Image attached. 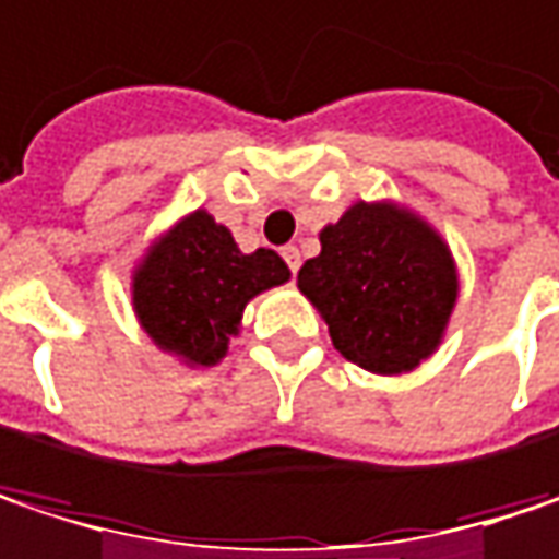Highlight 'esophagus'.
Returning <instances> with one entry per match:
<instances>
[{
    "label": "esophagus",
    "mask_w": 559,
    "mask_h": 559,
    "mask_svg": "<svg viewBox=\"0 0 559 559\" xmlns=\"http://www.w3.org/2000/svg\"><path fill=\"white\" fill-rule=\"evenodd\" d=\"M281 255H284V262H287V269H290V272H297V269H300V249H297V246H284V249H281Z\"/></svg>",
    "instance_id": "34e87169"
}]
</instances>
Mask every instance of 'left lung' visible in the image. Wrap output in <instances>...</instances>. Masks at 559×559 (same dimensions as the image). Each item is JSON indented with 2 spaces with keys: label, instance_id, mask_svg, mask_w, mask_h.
Instances as JSON below:
<instances>
[{
  "label": "left lung",
  "instance_id": "1",
  "mask_svg": "<svg viewBox=\"0 0 559 559\" xmlns=\"http://www.w3.org/2000/svg\"><path fill=\"white\" fill-rule=\"evenodd\" d=\"M320 255L297 272L332 345L371 374H409L431 358L457 304V265L416 211L396 201H355L320 229Z\"/></svg>",
  "mask_w": 559,
  "mask_h": 559
}]
</instances>
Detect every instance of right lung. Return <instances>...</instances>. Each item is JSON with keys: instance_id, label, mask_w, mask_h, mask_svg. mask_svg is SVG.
I'll return each mask as SVG.
<instances>
[{"instance_id": "add662e5", "label": "right lung", "mask_w": 559, "mask_h": 559, "mask_svg": "<svg viewBox=\"0 0 559 559\" xmlns=\"http://www.w3.org/2000/svg\"><path fill=\"white\" fill-rule=\"evenodd\" d=\"M290 281L275 249L242 252L204 207L159 233L133 269L130 297L140 330L188 368L224 361L242 310L262 290Z\"/></svg>"}]
</instances>
